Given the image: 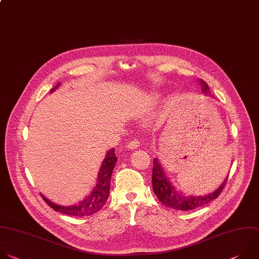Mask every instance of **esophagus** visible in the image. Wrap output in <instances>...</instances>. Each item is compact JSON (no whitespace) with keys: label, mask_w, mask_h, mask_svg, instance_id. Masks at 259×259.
Instances as JSON below:
<instances>
[{"label":"esophagus","mask_w":259,"mask_h":259,"mask_svg":"<svg viewBox=\"0 0 259 259\" xmlns=\"http://www.w3.org/2000/svg\"><path fill=\"white\" fill-rule=\"evenodd\" d=\"M140 144H141V143H140L139 140L134 139L133 141H131V142L126 145V147H127L128 150H135V149H137V148L140 147Z\"/></svg>","instance_id":"34e87169"}]
</instances>
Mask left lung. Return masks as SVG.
Returning a JSON list of instances; mask_svg holds the SVG:
<instances>
[{
  "instance_id": "1",
  "label": "left lung",
  "mask_w": 259,
  "mask_h": 259,
  "mask_svg": "<svg viewBox=\"0 0 259 259\" xmlns=\"http://www.w3.org/2000/svg\"><path fill=\"white\" fill-rule=\"evenodd\" d=\"M200 85L202 93L205 95H209L210 91L208 84L204 80L200 79ZM228 181V177L225 179L223 184L212 193L196 196V195H185L182 191H179L174 184L170 182L169 178L166 176L164 168L161 166L159 159L156 157L153 159V171H152V186L154 194L157 196L158 200L165 205L166 207L176 209V210H193L202 206L208 204L212 200L217 199L222 191L224 190Z\"/></svg>"
}]
</instances>
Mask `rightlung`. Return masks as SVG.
I'll return each mask as SVG.
<instances>
[{"mask_svg": "<svg viewBox=\"0 0 259 259\" xmlns=\"http://www.w3.org/2000/svg\"><path fill=\"white\" fill-rule=\"evenodd\" d=\"M60 85V82L57 83L53 89L51 90L50 94L55 92ZM114 148L107 151L104 160L102 161V164L100 166L99 172H98V179L97 184L94 187L93 191L89 196L83 198V200L79 201L76 204L64 206V205H58L56 203H53L50 201L47 197H45L42 194L41 197L45 200V202L51 206L55 211H58L63 214L71 215V217H88L93 215L94 213L98 212L103 206L105 205L109 193H110V179L112 171L115 167V164L117 162V157L114 152Z\"/></svg>", "mask_w": 259, "mask_h": 259, "instance_id": "1", "label": "right lung"}]
</instances>
